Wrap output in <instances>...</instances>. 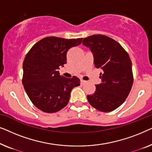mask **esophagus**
<instances>
[{"instance_id": "obj_1", "label": "esophagus", "mask_w": 152, "mask_h": 152, "mask_svg": "<svg viewBox=\"0 0 152 152\" xmlns=\"http://www.w3.org/2000/svg\"><path fill=\"white\" fill-rule=\"evenodd\" d=\"M86 82H87L86 81H84V80H81V84H82V85L86 84Z\"/></svg>"}]
</instances>
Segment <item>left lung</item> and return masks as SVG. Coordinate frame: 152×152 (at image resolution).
<instances>
[{"instance_id":"obj_1","label":"left lung","mask_w":152,"mask_h":152,"mask_svg":"<svg viewBox=\"0 0 152 152\" xmlns=\"http://www.w3.org/2000/svg\"><path fill=\"white\" fill-rule=\"evenodd\" d=\"M82 43L93 53L95 67L102 70V83L96 84L95 93L87 95V99L98 111H113L125 101L132 89L133 73L129 56L119 43L102 34L86 37Z\"/></svg>"}]
</instances>
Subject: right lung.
Instances as JSON below:
<instances>
[{
  "instance_id": "obj_1",
  "label": "right lung",
  "mask_w": 152,
  "mask_h": 152,
  "mask_svg": "<svg viewBox=\"0 0 152 152\" xmlns=\"http://www.w3.org/2000/svg\"><path fill=\"white\" fill-rule=\"evenodd\" d=\"M82 38L66 39L49 37L41 39L28 52L23 64V84L35 107L45 113H55L68 104L70 92L80 85V79L59 74L70 48L82 43Z\"/></svg>"
}]
</instances>
